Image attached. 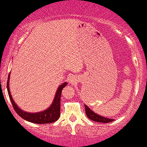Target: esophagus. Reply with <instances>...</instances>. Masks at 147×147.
<instances>
[{
  "label": "esophagus",
  "mask_w": 147,
  "mask_h": 147,
  "mask_svg": "<svg viewBox=\"0 0 147 147\" xmlns=\"http://www.w3.org/2000/svg\"><path fill=\"white\" fill-rule=\"evenodd\" d=\"M69 81H70V82H72V83H74V82L76 81V78H75L74 76H72L70 78H69Z\"/></svg>",
  "instance_id": "esophagus-1"
}]
</instances>
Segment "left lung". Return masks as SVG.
I'll use <instances>...</instances> for the list:
<instances>
[{
  "label": "left lung",
  "mask_w": 147,
  "mask_h": 147,
  "mask_svg": "<svg viewBox=\"0 0 147 147\" xmlns=\"http://www.w3.org/2000/svg\"><path fill=\"white\" fill-rule=\"evenodd\" d=\"M85 113H86L88 118H89L90 120L93 121L99 122V123H109V122L113 121V119L103 117V116H100V115L95 113V112H93L92 110H91L90 108L88 106V105H85Z\"/></svg>",
  "instance_id": "left-lung-1"
}]
</instances>
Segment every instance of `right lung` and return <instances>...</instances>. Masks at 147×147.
I'll return each instance as SVG.
<instances>
[{
	"mask_svg": "<svg viewBox=\"0 0 147 147\" xmlns=\"http://www.w3.org/2000/svg\"><path fill=\"white\" fill-rule=\"evenodd\" d=\"M10 75L9 73L8 77V82H7V90H8V95H9L10 100L12 103L13 107L14 110L16 111L18 116H21L22 119L27 121L31 122V123H38V124H44V123H53L59 119L60 116V98H61V93L62 90L67 85V82H64L62 85L58 87L57 92L55 93V96L54 98L53 102L51 104L50 106L48 108H47L45 111H42L40 112H36V113H29L26 112L21 108H20L16 105L15 101L13 99L11 96V92H10L9 88V80H10Z\"/></svg>",
	"mask_w": 147,
	"mask_h": 147,
	"instance_id": "obj_1",
	"label": "right lung"
}]
</instances>
